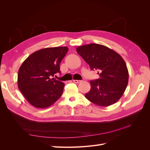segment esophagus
<instances>
[{"label": "esophagus", "instance_id": "obj_1", "mask_svg": "<svg viewBox=\"0 0 150 150\" xmlns=\"http://www.w3.org/2000/svg\"><path fill=\"white\" fill-rule=\"evenodd\" d=\"M81 81V80H73V82L75 83H80Z\"/></svg>", "mask_w": 150, "mask_h": 150}]
</instances>
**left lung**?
Masks as SVG:
<instances>
[{"label":"left lung","instance_id":"left-lung-1","mask_svg":"<svg viewBox=\"0 0 150 150\" xmlns=\"http://www.w3.org/2000/svg\"><path fill=\"white\" fill-rule=\"evenodd\" d=\"M76 51L99 76L98 79L90 81L91 89L85 97L99 106L116 103L128 83V71L123 59L113 50L98 44L79 46Z\"/></svg>","mask_w":150,"mask_h":150}]
</instances>
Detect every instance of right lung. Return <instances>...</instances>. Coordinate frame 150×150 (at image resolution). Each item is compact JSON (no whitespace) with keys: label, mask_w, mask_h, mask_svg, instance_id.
<instances>
[{"label":"right lung","mask_w":150,"mask_h":150,"mask_svg":"<svg viewBox=\"0 0 150 150\" xmlns=\"http://www.w3.org/2000/svg\"><path fill=\"white\" fill-rule=\"evenodd\" d=\"M68 49L67 47L40 49L22 64L18 72V88L32 106L46 108L61 96L65 84L52 77L61 72L60 63Z\"/></svg>","instance_id":"add662e5"}]
</instances>
